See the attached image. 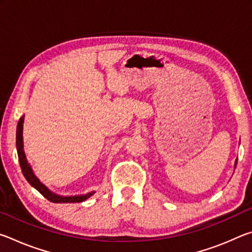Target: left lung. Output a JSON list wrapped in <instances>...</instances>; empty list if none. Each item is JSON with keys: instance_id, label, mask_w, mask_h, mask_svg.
<instances>
[{"instance_id": "8db88e82", "label": "left lung", "mask_w": 252, "mask_h": 252, "mask_svg": "<svg viewBox=\"0 0 252 252\" xmlns=\"http://www.w3.org/2000/svg\"><path fill=\"white\" fill-rule=\"evenodd\" d=\"M237 161H238V159L236 160V162H234V169H236V167H237Z\"/></svg>"}]
</instances>
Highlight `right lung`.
<instances>
[{"label": "right lung", "instance_id": "1", "mask_svg": "<svg viewBox=\"0 0 252 252\" xmlns=\"http://www.w3.org/2000/svg\"><path fill=\"white\" fill-rule=\"evenodd\" d=\"M23 123L24 116L20 118L16 126V150H18L20 167L22 169L23 176L27 179V181L31 185L34 189H36L39 192L46 198L51 202L54 203H72V202H82L95 193V191H91L85 194H75V195H60L58 193L51 191L48 187L43 185L40 181V179L34 174L31 165L28 162L27 157L24 152V143H23Z\"/></svg>", "mask_w": 252, "mask_h": 252}]
</instances>
